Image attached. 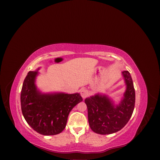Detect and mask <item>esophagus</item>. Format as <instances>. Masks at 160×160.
Instances as JSON below:
<instances>
[{
  "instance_id": "obj_1",
  "label": "esophagus",
  "mask_w": 160,
  "mask_h": 160,
  "mask_svg": "<svg viewBox=\"0 0 160 160\" xmlns=\"http://www.w3.org/2000/svg\"><path fill=\"white\" fill-rule=\"evenodd\" d=\"M88 94H89V92L86 89H83L81 91V95L83 99L86 98L88 96Z\"/></svg>"
}]
</instances>
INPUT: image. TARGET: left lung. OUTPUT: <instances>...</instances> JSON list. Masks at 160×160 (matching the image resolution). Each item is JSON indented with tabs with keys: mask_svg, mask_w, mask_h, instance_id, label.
<instances>
[{
	"mask_svg": "<svg viewBox=\"0 0 160 160\" xmlns=\"http://www.w3.org/2000/svg\"><path fill=\"white\" fill-rule=\"evenodd\" d=\"M125 90L119 102L104 93H96L85 99L88 107L91 129L96 133L111 134L122 129L133 113L135 93L132 76L129 71H122Z\"/></svg>",
	"mask_w": 160,
	"mask_h": 160,
	"instance_id": "left-lung-1",
	"label": "left lung"
}]
</instances>
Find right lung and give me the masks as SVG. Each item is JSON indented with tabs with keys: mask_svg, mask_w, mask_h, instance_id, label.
<instances>
[{
	"mask_svg": "<svg viewBox=\"0 0 160 160\" xmlns=\"http://www.w3.org/2000/svg\"><path fill=\"white\" fill-rule=\"evenodd\" d=\"M40 69L28 72L24 80L21 93L22 113L27 123L37 133L57 135L65 128L70 111L83 99L79 93L41 91L36 84Z\"/></svg>",
	"mask_w": 160,
	"mask_h": 160,
	"instance_id": "obj_1",
	"label": "right lung"
}]
</instances>
